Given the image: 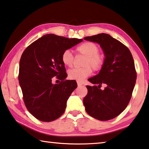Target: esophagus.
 Returning <instances> with one entry per match:
<instances>
[{"instance_id":"34e87169","label":"esophagus","mask_w":149,"mask_h":149,"mask_svg":"<svg viewBox=\"0 0 149 149\" xmlns=\"http://www.w3.org/2000/svg\"><path fill=\"white\" fill-rule=\"evenodd\" d=\"M82 85H83V84H82L81 82H79V81H77V86H81Z\"/></svg>"}]
</instances>
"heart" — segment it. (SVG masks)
<instances>
[{
  "label": "heart",
  "mask_w": 149,
  "mask_h": 149,
  "mask_svg": "<svg viewBox=\"0 0 149 149\" xmlns=\"http://www.w3.org/2000/svg\"><path fill=\"white\" fill-rule=\"evenodd\" d=\"M76 52L86 56L84 62V68L81 69H72L68 72L69 79L81 82L92 74V68L95 71L102 69L105 63V58L102 54L99 53L100 48L97 45L91 42H86L79 45L76 48ZM63 64L68 68L72 67L74 57L69 49H65L61 56Z\"/></svg>",
  "instance_id": "b5f03b06"
}]
</instances>
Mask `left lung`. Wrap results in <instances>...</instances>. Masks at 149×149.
Listing matches in <instances>:
<instances>
[{
	"instance_id": "8db88e82",
	"label": "left lung",
	"mask_w": 149,
	"mask_h": 149,
	"mask_svg": "<svg viewBox=\"0 0 149 149\" xmlns=\"http://www.w3.org/2000/svg\"><path fill=\"white\" fill-rule=\"evenodd\" d=\"M84 40L100 44L105 60L100 73L88 79L95 86H86L88 92L84 105L92 117L108 121L121 114L131 100L136 79L133 58L126 46L107 34L85 37ZM102 84L107 86L101 91Z\"/></svg>"
}]
</instances>
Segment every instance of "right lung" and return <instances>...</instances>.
I'll list each match as a JSON object with an SVG mask.
<instances>
[{
  "instance_id": "obj_1",
  "label": "right lung",
  "mask_w": 149,
  "mask_h": 149,
  "mask_svg": "<svg viewBox=\"0 0 149 149\" xmlns=\"http://www.w3.org/2000/svg\"><path fill=\"white\" fill-rule=\"evenodd\" d=\"M83 41L49 34L29 45L21 56L18 80L26 107L37 119L50 122L65 111L66 102L76 88V81L65 79L61 60L65 49ZM54 77L61 80L53 84Z\"/></svg>"
}]
</instances>
